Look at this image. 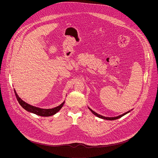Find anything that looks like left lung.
Returning <instances> with one entry per match:
<instances>
[{
	"label": "left lung",
	"instance_id": "obj_1",
	"mask_svg": "<svg viewBox=\"0 0 158 158\" xmlns=\"http://www.w3.org/2000/svg\"><path fill=\"white\" fill-rule=\"evenodd\" d=\"M88 108H89V109L91 110L92 112H93V114H94L96 116H97V117H98V118H101V119H106V120H110V121H112V120H116V119H119V118H121V117H123V116H124V115H126V114H127V113H129V112H131V110H132V109H131V110H129V111H127V112H125V113H124V114H121V115H119V116H116V117H105V116H101V115H100V114H98V113H96V112H94V110H93L91 108H89V107H88Z\"/></svg>",
	"mask_w": 158,
	"mask_h": 158
}]
</instances>
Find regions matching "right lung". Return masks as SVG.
<instances>
[{
	"label": "right lung",
	"mask_w": 158,
	"mask_h": 158,
	"mask_svg": "<svg viewBox=\"0 0 158 158\" xmlns=\"http://www.w3.org/2000/svg\"><path fill=\"white\" fill-rule=\"evenodd\" d=\"M14 92H15V96L17 98V99L19 102V103L20 104V105L23 107L25 110H26L28 112H32V113H34L35 114H37L38 116H44V117H48V116H51L52 115H54L55 114H56L57 112L62 107L65 101L59 106L54 107V108H52V109H42V108H39L35 106H33L32 105H30L29 104H27V102H26L25 101H24L23 100H22L19 96L17 95L15 90L14 89Z\"/></svg>",
	"instance_id": "obj_1"
}]
</instances>
